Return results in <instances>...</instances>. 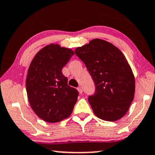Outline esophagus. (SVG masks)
Here are the masks:
<instances>
[{"instance_id": "esophagus-1", "label": "esophagus", "mask_w": 155, "mask_h": 155, "mask_svg": "<svg viewBox=\"0 0 155 155\" xmlns=\"http://www.w3.org/2000/svg\"><path fill=\"white\" fill-rule=\"evenodd\" d=\"M78 91H79V93H80V94H82V88L81 87H78Z\"/></svg>"}]
</instances>
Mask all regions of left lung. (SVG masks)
Wrapping results in <instances>:
<instances>
[{
  "mask_svg": "<svg viewBox=\"0 0 155 155\" xmlns=\"http://www.w3.org/2000/svg\"><path fill=\"white\" fill-rule=\"evenodd\" d=\"M75 53L85 64L95 84V92L88 96L94 114L110 122L122 118L135 92V78L122 51L108 42L94 39L78 48Z\"/></svg>",
  "mask_w": 155,
  "mask_h": 155,
  "instance_id": "1",
  "label": "left lung"
}]
</instances>
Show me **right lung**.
Returning a JSON list of instances; mask_svg holds the SVG:
<instances>
[{
	"instance_id": "1",
	"label": "right lung",
	"mask_w": 155,
	"mask_h": 155,
	"mask_svg": "<svg viewBox=\"0 0 155 155\" xmlns=\"http://www.w3.org/2000/svg\"><path fill=\"white\" fill-rule=\"evenodd\" d=\"M74 51L50 44L36 54L26 80L31 108L42 120L54 123L68 117L77 102L78 91L68 85L62 69Z\"/></svg>"
}]
</instances>
